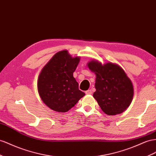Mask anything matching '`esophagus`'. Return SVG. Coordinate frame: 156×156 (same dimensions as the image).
<instances>
[{
	"label": "esophagus",
	"mask_w": 156,
	"mask_h": 156,
	"mask_svg": "<svg viewBox=\"0 0 156 156\" xmlns=\"http://www.w3.org/2000/svg\"><path fill=\"white\" fill-rule=\"evenodd\" d=\"M85 93H86V94H92V90H87L86 92H85Z\"/></svg>",
	"instance_id": "1"
}]
</instances>
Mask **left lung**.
I'll return each mask as SVG.
<instances>
[{
  "label": "left lung",
  "instance_id": "obj_1",
  "mask_svg": "<svg viewBox=\"0 0 156 156\" xmlns=\"http://www.w3.org/2000/svg\"><path fill=\"white\" fill-rule=\"evenodd\" d=\"M87 66L96 75L93 96L102 110L109 115L126 110L133 100L134 88L125 71L111 62L102 65L98 61L91 60Z\"/></svg>",
  "mask_w": 156,
  "mask_h": 156
}]
</instances>
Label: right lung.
<instances>
[{"label":"right lung","instance_id":"right-lung-1","mask_svg":"<svg viewBox=\"0 0 156 156\" xmlns=\"http://www.w3.org/2000/svg\"><path fill=\"white\" fill-rule=\"evenodd\" d=\"M79 61L80 57H71L64 50L57 52L41 70L37 81L38 92L52 110L68 112L85 96L73 77Z\"/></svg>","mask_w":156,"mask_h":156}]
</instances>
